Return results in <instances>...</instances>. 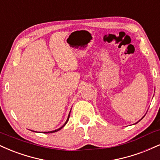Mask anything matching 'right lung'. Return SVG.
Returning <instances> with one entry per match:
<instances>
[{"mask_svg": "<svg viewBox=\"0 0 160 160\" xmlns=\"http://www.w3.org/2000/svg\"><path fill=\"white\" fill-rule=\"evenodd\" d=\"M70 113H69V115H68V120H67V121H66V122H65V125H64L63 126H62L61 128H58V129H56V130H54V131H51V132H44V133H52V132H57V131H59V130L61 129V128H62L64 127V126H65L66 123H67V122H68V120H69V117H70Z\"/></svg>", "mask_w": 160, "mask_h": 160, "instance_id": "obj_1", "label": "right lung"}]
</instances>
